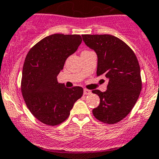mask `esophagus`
<instances>
[{
    "label": "esophagus",
    "instance_id": "obj_1",
    "mask_svg": "<svg viewBox=\"0 0 159 159\" xmlns=\"http://www.w3.org/2000/svg\"><path fill=\"white\" fill-rule=\"evenodd\" d=\"M84 95H88L91 93V91L90 90H87V89H84Z\"/></svg>",
    "mask_w": 159,
    "mask_h": 159
}]
</instances>
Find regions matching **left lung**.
<instances>
[{
	"label": "left lung",
	"instance_id": "8db88e82",
	"mask_svg": "<svg viewBox=\"0 0 159 159\" xmlns=\"http://www.w3.org/2000/svg\"><path fill=\"white\" fill-rule=\"evenodd\" d=\"M87 46L98 55L97 75L108 79L107 90H92L100 98V105L93 109L97 119L107 124L120 122L135 105L142 81L138 60L125 42L112 35H83Z\"/></svg>",
	"mask_w": 159,
	"mask_h": 159
}]
</instances>
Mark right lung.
<instances>
[{"instance_id": "obj_1", "label": "right lung", "mask_w": 159, "mask_h": 159, "mask_svg": "<svg viewBox=\"0 0 159 159\" xmlns=\"http://www.w3.org/2000/svg\"><path fill=\"white\" fill-rule=\"evenodd\" d=\"M81 42L77 34H52L34 45L25 57L21 81L22 97L30 112L43 124L54 126L66 120L74 103L84 93L82 87L67 88L57 80L66 60Z\"/></svg>"}]
</instances>
